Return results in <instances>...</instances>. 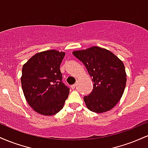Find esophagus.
<instances>
[{
    "instance_id": "34e87169",
    "label": "esophagus",
    "mask_w": 148,
    "mask_h": 148,
    "mask_svg": "<svg viewBox=\"0 0 148 148\" xmlns=\"http://www.w3.org/2000/svg\"><path fill=\"white\" fill-rule=\"evenodd\" d=\"M76 86V84H74V85H72V86H71V87H72V89H74V88H75Z\"/></svg>"
}]
</instances>
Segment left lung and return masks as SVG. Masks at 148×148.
Instances as JSON below:
<instances>
[{"label":"left lung","instance_id":"left-lung-1","mask_svg":"<svg viewBox=\"0 0 148 148\" xmlns=\"http://www.w3.org/2000/svg\"><path fill=\"white\" fill-rule=\"evenodd\" d=\"M73 54L84 64L94 83L90 94L84 97L86 106L95 113L111 110L121 99L126 86L123 62L110 51L98 47Z\"/></svg>","mask_w":148,"mask_h":148}]
</instances>
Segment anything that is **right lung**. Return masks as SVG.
<instances>
[{"label": "right lung", "instance_id": "add662e5", "mask_svg": "<svg viewBox=\"0 0 148 148\" xmlns=\"http://www.w3.org/2000/svg\"><path fill=\"white\" fill-rule=\"evenodd\" d=\"M64 54L56 50L37 53L23 64L22 89L28 104L37 113L56 114L68 97L69 88L62 83L60 69Z\"/></svg>", "mask_w": 148, "mask_h": 148}]
</instances>
